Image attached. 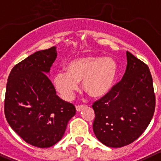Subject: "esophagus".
I'll list each match as a JSON object with an SVG mask.
<instances>
[{
    "label": "esophagus",
    "instance_id": "esophagus-1",
    "mask_svg": "<svg viewBox=\"0 0 161 161\" xmlns=\"http://www.w3.org/2000/svg\"><path fill=\"white\" fill-rule=\"evenodd\" d=\"M85 108V106H84V105H78V106H76V111H80L81 110H83Z\"/></svg>",
    "mask_w": 161,
    "mask_h": 161
}]
</instances>
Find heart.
<instances>
[{"mask_svg": "<svg viewBox=\"0 0 161 161\" xmlns=\"http://www.w3.org/2000/svg\"><path fill=\"white\" fill-rule=\"evenodd\" d=\"M66 72H58L53 76L55 90L65 101L73 99L78 89V82L95 99L106 96L116 82L119 67L111 57L84 56L73 59L65 66Z\"/></svg>", "mask_w": 161, "mask_h": 161, "instance_id": "b5f03b06", "label": "heart"}]
</instances>
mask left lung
Wrapping results in <instances>:
<instances>
[{"label": "left lung", "mask_w": 161, "mask_h": 161, "mask_svg": "<svg viewBox=\"0 0 161 161\" xmlns=\"http://www.w3.org/2000/svg\"><path fill=\"white\" fill-rule=\"evenodd\" d=\"M122 80L109 94L93 103V131L103 145L120 148L137 140L150 123L156 99L148 65L126 52Z\"/></svg>", "instance_id": "8db88e82"}]
</instances>
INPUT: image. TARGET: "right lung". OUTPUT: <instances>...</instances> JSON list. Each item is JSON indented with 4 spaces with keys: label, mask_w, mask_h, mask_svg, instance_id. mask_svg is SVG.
Wrapping results in <instances>:
<instances>
[{
    "label": "right lung",
    "mask_w": 161,
    "mask_h": 161,
    "mask_svg": "<svg viewBox=\"0 0 161 161\" xmlns=\"http://www.w3.org/2000/svg\"><path fill=\"white\" fill-rule=\"evenodd\" d=\"M56 58V47L34 53L13 67L6 85L7 122L23 140L39 148L58 142L76 114L72 103L57 96L47 76Z\"/></svg>",
    "instance_id": "add662e5"
}]
</instances>
